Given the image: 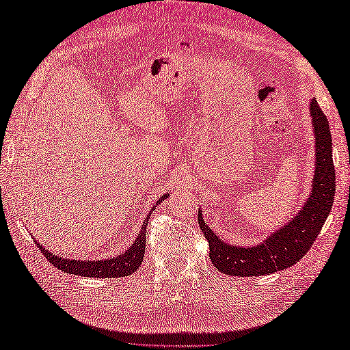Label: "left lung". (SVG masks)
<instances>
[{
  "mask_svg": "<svg viewBox=\"0 0 350 350\" xmlns=\"http://www.w3.org/2000/svg\"><path fill=\"white\" fill-rule=\"evenodd\" d=\"M308 109L314 135V176L308 198L295 217L260 243L239 247L227 243L212 232L198 209V224L209 242V257L219 272L233 277H256L287 269L307 254L321 233L336 196V170L328 118L316 99L310 102Z\"/></svg>",
  "mask_w": 350,
  "mask_h": 350,
  "instance_id": "1",
  "label": "left lung"
}]
</instances>
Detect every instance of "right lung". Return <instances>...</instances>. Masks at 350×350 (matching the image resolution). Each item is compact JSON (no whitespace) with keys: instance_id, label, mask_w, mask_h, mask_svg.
<instances>
[{"instance_id":"add662e5","label":"right lung","mask_w":350,"mask_h":350,"mask_svg":"<svg viewBox=\"0 0 350 350\" xmlns=\"http://www.w3.org/2000/svg\"><path fill=\"white\" fill-rule=\"evenodd\" d=\"M170 194H163L158 202H156V206L161 204L163 200L168 198ZM156 206L152 207L150 213L143 222V228H141L139 234L137 236V239L131 243V247L126 250L122 254H118L116 257H109V258H102V260H84V258H66V257H58L54 252H51L48 250L43 248V245L36 241V243L39 245V248L42 250L43 256L49 260V263L54 265L58 269H62L68 273L73 275H79V277H88V278H120V277H128V275L135 272L138 267L141 266V262H143L144 252H146V228H147V222L153 209H156Z\"/></svg>"}]
</instances>
